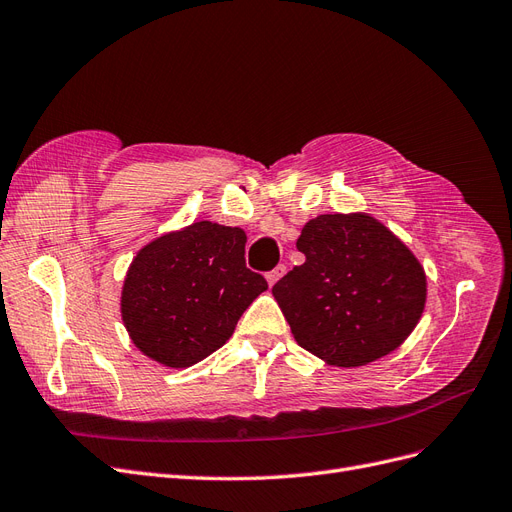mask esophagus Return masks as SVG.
Segmentation results:
<instances>
[{"instance_id":"esophagus-1","label":"esophagus","mask_w":512,"mask_h":512,"mask_svg":"<svg viewBox=\"0 0 512 512\" xmlns=\"http://www.w3.org/2000/svg\"><path fill=\"white\" fill-rule=\"evenodd\" d=\"M284 273H286V267L284 264H277V267L273 269V271H269L267 273V281H269V286H273V284H277V281L284 277Z\"/></svg>"}]
</instances>
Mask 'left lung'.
<instances>
[{
	"instance_id": "8db88e82",
	"label": "left lung",
	"mask_w": 512,
	"mask_h": 512,
	"mask_svg": "<svg viewBox=\"0 0 512 512\" xmlns=\"http://www.w3.org/2000/svg\"><path fill=\"white\" fill-rule=\"evenodd\" d=\"M305 254L273 286L296 343L330 366L354 368L392 354L426 307L415 254L370 214H322L296 241Z\"/></svg>"
}]
</instances>
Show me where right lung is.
<instances>
[{"mask_svg": "<svg viewBox=\"0 0 512 512\" xmlns=\"http://www.w3.org/2000/svg\"><path fill=\"white\" fill-rule=\"evenodd\" d=\"M245 241L239 226L199 220L137 252L122 284L120 315L144 356L186 368L231 339L243 311L269 288L245 267Z\"/></svg>", "mask_w": 512, "mask_h": 512, "instance_id": "right-lung-1", "label": "right lung"}]
</instances>
